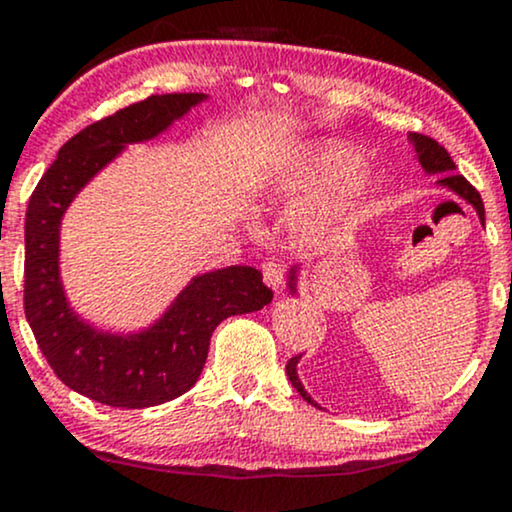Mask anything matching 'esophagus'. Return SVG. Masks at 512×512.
<instances>
[{"instance_id":"obj_1","label":"esophagus","mask_w":512,"mask_h":512,"mask_svg":"<svg viewBox=\"0 0 512 512\" xmlns=\"http://www.w3.org/2000/svg\"><path fill=\"white\" fill-rule=\"evenodd\" d=\"M284 262L279 260H267L262 264V276H264V284L269 286V289L279 291L281 284H284Z\"/></svg>"}]
</instances>
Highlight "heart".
<instances>
[{
	"label": "heart",
	"instance_id": "b5f03b06",
	"mask_svg": "<svg viewBox=\"0 0 512 512\" xmlns=\"http://www.w3.org/2000/svg\"><path fill=\"white\" fill-rule=\"evenodd\" d=\"M358 154L349 146H330V149H322L320 154H315L308 163H303L301 168H296V173L289 175V185L293 187H310V185H325L337 178H346L351 170L356 168ZM361 187V180H349L346 182V190L356 192Z\"/></svg>",
	"mask_w": 512,
	"mask_h": 512
}]
</instances>
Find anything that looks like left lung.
<instances>
[{
	"mask_svg": "<svg viewBox=\"0 0 512 512\" xmlns=\"http://www.w3.org/2000/svg\"><path fill=\"white\" fill-rule=\"evenodd\" d=\"M409 144L414 146V151H416V156H419L421 166H424L428 173H440V178H438L440 185L450 187L452 192H457V195H460L462 199H467V202L472 204L474 209H477L479 219L484 221V202H481V195L477 190H474L472 185H469L467 180H464V175L455 173V163H452L448 151H445L443 146L436 142V139L426 137V134H419V132H409ZM289 286H291V291H296V272H291V284ZM298 358H301V356H293L291 361L286 363V375H289L291 385L296 387L298 395H301L308 404H315L313 399H310L308 392L303 390L301 380H298V373H296Z\"/></svg>",
	"mask_w": 512,
	"mask_h": 512,
	"instance_id": "1",
	"label": "left lung"
}]
</instances>
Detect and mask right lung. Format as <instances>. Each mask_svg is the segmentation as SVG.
Here are the masks:
<instances>
[{"instance_id":"right-lung-1","label":"right lung","mask_w":512,"mask_h":512,"mask_svg":"<svg viewBox=\"0 0 512 512\" xmlns=\"http://www.w3.org/2000/svg\"><path fill=\"white\" fill-rule=\"evenodd\" d=\"M204 93L149 96L93 122L62 146L26 209L23 310L50 368L74 392L108 407L144 409L185 395L197 383L216 325L272 301L255 267H226L192 279L170 310L139 334L96 332L69 310L57 252L60 221L76 192L120 154L156 137Z\"/></svg>"}]
</instances>
